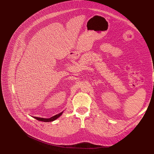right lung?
<instances>
[{
  "instance_id": "right-lung-1",
  "label": "right lung",
  "mask_w": 154,
  "mask_h": 154,
  "mask_svg": "<svg viewBox=\"0 0 154 154\" xmlns=\"http://www.w3.org/2000/svg\"><path fill=\"white\" fill-rule=\"evenodd\" d=\"M62 114V112L58 114H57L55 115L54 116H53V117H51L50 118H37V117H34L36 119L38 120V121H41V122H53V121L57 119L58 118H59L60 116H61Z\"/></svg>"
}]
</instances>
